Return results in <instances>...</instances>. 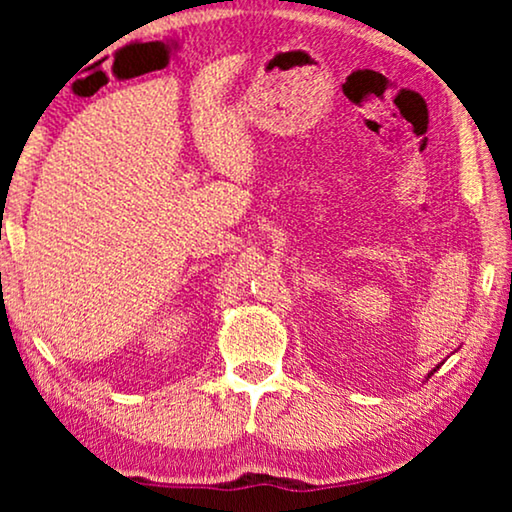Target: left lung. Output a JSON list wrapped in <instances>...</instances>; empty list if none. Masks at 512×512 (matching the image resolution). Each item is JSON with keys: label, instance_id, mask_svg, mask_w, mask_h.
I'll return each instance as SVG.
<instances>
[{"label": "left lung", "instance_id": "1", "mask_svg": "<svg viewBox=\"0 0 512 512\" xmlns=\"http://www.w3.org/2000/svg\"><path fill=\"white\" fill-rule=\"evenodd\" d=\"M436 368H438V366H436ZM436 368H433V370H431V373H429V375H433V373H436Z\"/></svg>", "mask_w": 512, "mask_h": 512}]
</instances>
